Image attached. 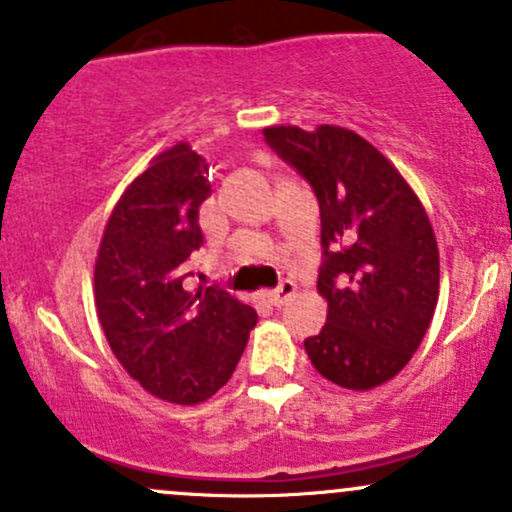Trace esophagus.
<instances>
[{
	"label": "esophagus",
	"mask_w": 512,
	"mask_h": 512,
	"mask_svg": "<svg viewBox=\"0 0 512 512\" xmlns=\"http://www.w3.org/2000/svg\"><path fill=\"white\" fill-rule=\"evenodd\" d=\"M297 294V284L289 282V279H284L282 284H279L277 289H272V292H265V299L270 301L272 306H282L284 301H287L289 297H294Z\"/></svg>",
	"instance_id": "1"
}]
</instances>
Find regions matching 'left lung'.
I'll use <instances>...</instances> for the list:
<instances>
[{"mask_svg": "<svg viewBox=\"0 0 512 512\" xmlns=\"http://www.w3.org/2000/svg\"><path fill=\"white\" fill-rule=\"evenodd\" d=\"M319 198V289L326 324L304 348L346 390L395 378L422 343L439 301V247L422 201L378 147L338 125L262 129Z\"/></svg>", "mask_w": 512, "mask_h": 512, "instance_id": "obj_1", "label": "left lung"}]
</instances>
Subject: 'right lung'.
I'll return each mask as SVG.
<instances>
[{
  "mask_svg": "<svg viewBox=\"0 0 512 512\" xmlns=\"http://www.w3.org/2000/svg\"><path fill=\"white\" fill-rule=\"evenodd\" d=\"M208 196V166L191 144L164 149L115 203L95 260V309L112 353L171 405H198L228 383L257 324V311L223 289L184 287Z\"/></svg>",
  "mask_w": 512,
  "mask_h": 512,
  "instance_id": "obj_1",
  "label": "right lung"
}]
</instances>
